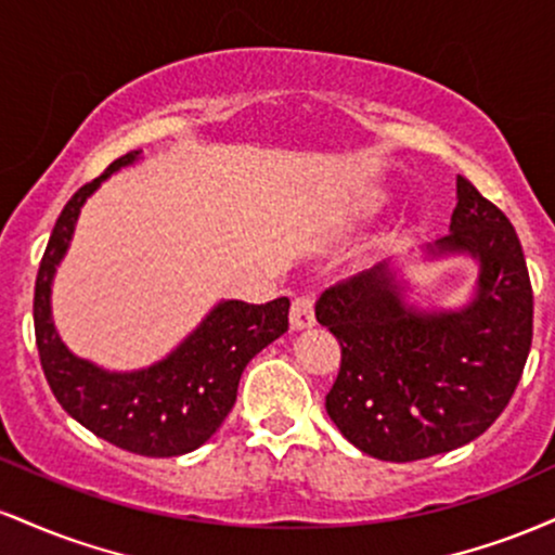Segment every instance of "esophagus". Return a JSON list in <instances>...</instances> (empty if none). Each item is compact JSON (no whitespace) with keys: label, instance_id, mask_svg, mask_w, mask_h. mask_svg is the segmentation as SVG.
<instances>
[{"label":"esophagus","instance_id":"obj_1","mask_svg":"<svg viewBox=\"0 0 555 555\" xmlns=\"http://www.w3.org/2000/svg\"><path fill=\"white\" fill-rule=\"evenodd\" d=\"M289 323L295 331L310 328L315 323V297L310 295V292H305V295H297L292 299Z\"/></svg>","mask_w":555,"mask_h":555}]
</instances>
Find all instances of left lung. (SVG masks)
<instances>
[{"label":"left lung","mask_w":555,"mask_h":555,"mask_svg":"<svg viewBox=\"0 0 555 555\" xmlns=\"http://www.w3.org/2000/svg\"><path fill=\"white\" fill-rule=\"evenodd\" d=\"M433 256L480 263L475 299L456 313L401 302L388 266L328 286L315 318L341 347L326 412L349 443L384 462H415L475 441L499 420L532 344V284L512 221L467 177L451 234Z\"/></svg>","instance_id":"left-lung-1"}]
</instances>
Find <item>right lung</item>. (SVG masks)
Returning <instances> with one entry per match:
<instances>
[{
    "instance_id": "1",
    "label": "right lung",
    "mask_w": 555,
    "mask_h": 555,
    "mask_svg": "<svg viewBox=\"0 0 555 555\" xmlns=\"http://www.w3.org/2000/svg\"><path fill=\"white\" fill-rule=\"evenodd\" d=\"M138 156L140 151L119 156L62 208L36 276V347L49 388L69 417L132 454L180 456L206 443L232 412L247 362L289 328V299L279 297L266 305L240 299L219 302L167 360L138 373H106L75 358L52 323V276L86 197Z\"/></svg>"
}]
</instances>
